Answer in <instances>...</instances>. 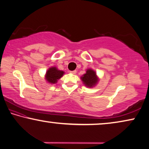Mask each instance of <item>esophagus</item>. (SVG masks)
I'll return each mask as SVG.
<instances>
[{
    "label": "esophagus",
    "mask_w": 149,
    "mask_h": 149,
    "mask_svg": "<svg viewBox=\"0 0 149 149\" xmlns=\"http://www.w3.org/2000/svg\"><path fill=\"white\" fill-rule=\"evenodd\" d=\"M76 70H74V71H70V73H71V74H76Z\"/></svg>",
    "instance_id": "esophagus-1"
}]
</instances>
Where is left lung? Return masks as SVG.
Wrapping results in <instances>:
<instances>
[{
  "mask_svg": "<svg viewBox=\"0 0 149 149\" xmlns=\"http://www.w3.org/2000/svg\"><path fill=\"white\" fill-rule=\"evenodd\" d=\"M80 78L84 86L88 88H93L96 86L100 79L96 72L91 68L87 69L86 74L82 75Z\"/></svg>",
  "mask_w": 149,
  "mask_h": 149,
  "instance_id": "8db88e82",
  "label": "left lung"
}]
</instances>
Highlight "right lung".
<instances>
[{"label":"right lung","mask_w":149,"mask_h":149,"mask_svg":"<svg viewBox=\"0 0 149 149\" xmlns=\"http://www.w3.org/2000/svg\"><path fill=\"white\" fill-rule=\"evenodd\" d=\"M65 74V72L62 70H59L55 66L49 68L46 72L45 75V79L48 83L55 84H56L58 79L63 76Z\"/></svg>","instance_id":"1"}]
</instances>
